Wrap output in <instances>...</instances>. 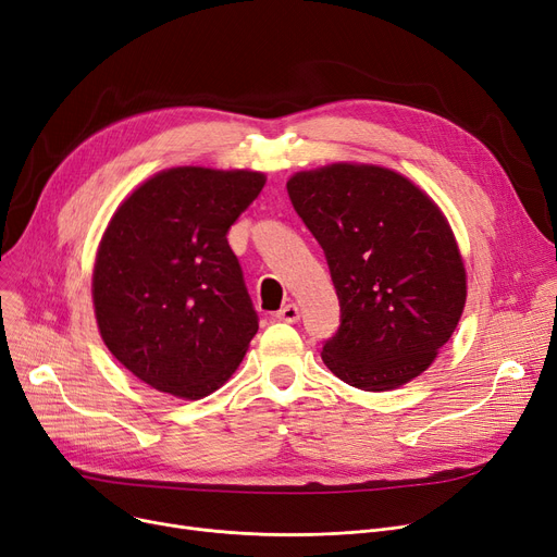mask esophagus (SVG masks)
<instances>
[{
	"label": "esophagus",
	"mask_w": 557,
	"mask_h": 557,
	"mask_svg": "<svg viewBox=\"0 0 557 557\" xmlns=\"http://www.w3.org/2000/svg\"><path fill=\"white\" fill-rule=\"evenodd\" d=\"M275 319H277V321H284V323H296V321L300 319V307H298L296 302L284 305L282 310L275 314Z\"/></svg>",
	"instance_id": "1"
}]
</instances>
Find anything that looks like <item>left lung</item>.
I'll use <instances>...</instances> for the list:
<instances>
[{
  "label": "left lung",
  "instance_id": "1",
  "mask_svg": "<svg viewBox=\"0 0 557 557\" xmlns=\"http://www.w3.org/2000/svg\"><path fill=\"white\" fill-rule=\"evenodd\" d=\"M321 243L342 325L321 358L367 393L397 389L434 364L463 314L468 277L455 232L420 185L369 162H333L286 181Z\"/></svg>",
  "mask_w": 557,
  "mask_h": 557
}]
</instances>
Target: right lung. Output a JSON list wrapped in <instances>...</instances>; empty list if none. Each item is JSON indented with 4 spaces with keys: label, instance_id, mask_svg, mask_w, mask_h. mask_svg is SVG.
Listing matches in <instances>:
<instances>
[{
    "label": "right lung",
    "instance_id": "right-lung-1",
    "mask_svg": "<svg viewBox=\"0 0 557 557\" xmlns=\"http://www.w3.org/2000/svg\"><path fill=\"white\" fill-rule=\"evenodd\" d=\"M263 185L255 170H162L102 232L91 273L98 333L158 393L209 397L250 348L259 321L226 232Z\"/></svg>",
    "mask_w": 557,
    "mask_h": 557
}]
</instances>
